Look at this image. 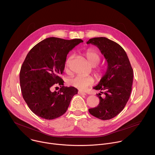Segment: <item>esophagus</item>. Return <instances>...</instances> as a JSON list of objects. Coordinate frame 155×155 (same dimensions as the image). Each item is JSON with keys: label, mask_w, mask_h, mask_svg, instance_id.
<instances>
[{"label": "esophagus", "mask_w": 155, "mask_h": 155, "mask_svg": "<svg viewBox=\"0 0 155 155\" xmlns=\"http://www.w3.org/2000/svg\"><path fill=\"white\" fill-rule=\"evenodd\" d=\"M78 94H79L80 95H86V94L85 92H83V91H78Z\"/></svg>", "instance_id": "esophagus-1"}]
</instances>
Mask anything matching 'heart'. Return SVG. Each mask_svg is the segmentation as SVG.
<instances>
[{
    "mask_svg": "<svg viewBox=\"0 0 155 155\" xmlns=\"http://www.w3.org/2000/svg\"><path fill=\"white\" fill-rule=\"evenodd\" d=\"M84 55L89 63V64L92 66H95L100 62V57L99 55L92 49H87L84 53ZM72 58V56L69 57V58L66 61V67L67 68L69 65L71 59ZM100 71H97L96 73L97 74H100ZM70 84L74 87L84 89L87 88L88 86H91L94 83V78L91 76H85L82 75H77L72 78H71L69 81Z\"/></svg>",
    "mask_w": 155,
    "mask_h": 155,
    "instance_id": "1",
    "label": "heart"
}]
</instances>
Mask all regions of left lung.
<instances>
[{"label":"left lung","mask_w":155,"mask_h":155,"mask_svg":"<svg viewBox=\"0 0 155 155\" xmlns=\"http://www.w3.org/2000/svg\"><path fill=\"white\" fill-rule=\"evenodd\" d=\"M97 46L106 59L105 74L93 88L104 91L105 97L98 95L97 107L89 109V113L101 120H109L118 115L130 98L133 80V71L124 49L117 43L105 37L90 39L87 42ZM103 93V92H100Z\"/></svg>","instance_id":"1"}]
</instances>
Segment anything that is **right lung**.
<instances>
[{
  "label": "right lung",
  "instance_id": "1",
  "mask_svg": "<svg viewBox=\"0 0 155 155\" xmlns=\"http://www.w3.org/2000/svg\"><path fill=\"white\" fill-rule=\"evenodd\" d=\"M82 42L80 39L48 38L28 53L20 71V85L26 104L38 116L47 120L61 116L78 93L75 87L63 86L60 76L64 72L68 53ZM57 84L61 86L60 91L52 92L51 89Z\"/></svg>",
  "mask_w": 155,
  "mask_h": 155
}]
</instances>
